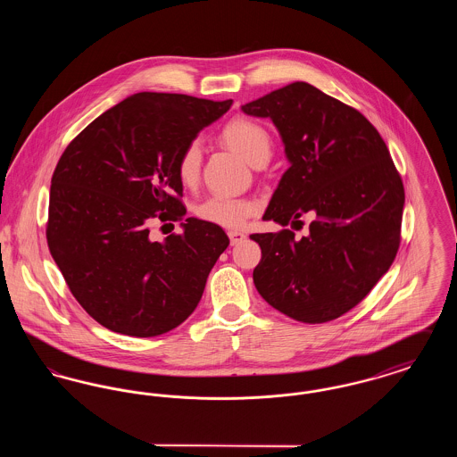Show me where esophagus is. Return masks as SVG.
Returning <instances> with one entry per match:
<instances>
[{"mask_svg":"<svg viewBox=\"0 0 457 457\" xmlns=\"http://www.w3.org/2000/svg\"><path fill=\"white\" fill-rule=\"evenodd\" d=\"M228 237H229L231 245H238L243 239L246 238L245 233H241V231H228Z\"/></svg>","mask_w":457,"mask_h":457,"instance_id":"34e87169","label":"esophagus"}]
</instances>
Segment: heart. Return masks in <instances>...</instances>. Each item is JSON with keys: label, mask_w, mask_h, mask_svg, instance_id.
<instances>
[{"label": "heart", "mask_w": 457, "mask_h": 457, "mask_svg": "<svg viewBox=\"0 0 457 457\" xmlns=\"http://www.w3.org/2000/svg\"><path fill=\"white\" fill-rule=\"evenodd\" d=\"M220 138L252 166L265 164L272 155V138L262 125L248 118L231 120L222 131ZM202 168V144L188 142L176 161V173L181 183L194 185ZM257 211V205L248 198L233 196H209L196 205V216L202 220L222 228L238 229Z\"/></svg>", "instance_id": "1"}]
</instances>
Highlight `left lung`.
Masks as SVG:
<instances>
[{
    "label": "left lung",
    "instance_id": "1",
    "mask_svg": "<svg viewBox=\"0 0 457 457\" xmlns=\"http://www.w3.org/2000/svg\"><path fill=\"white\" fill-rule=\"evenodd\" d=\"M270 118L291 162L263 214L291 229L257 233L253 283L284 315L324 324L360 303L389 270L401 243L404 187L380 133L354 108L306 82L241 106Z\"/></svg>",
    "mask_w": 457,
    "mask_h": 457
}]
</instances>
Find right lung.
I'll return each instance as SVG.
<instances>
[{"label": "right lung", "instance_id": "add662e5", "mask_svg": "<svg viewBox=\"0 0 457 457\" xmlns=\"http://www.w3.org/2000/svg\"><path fill=\"white\" fill-rule=\"evenodd\" d=\"M233 101L138 92L108 109L62 154L51 178L47 246L88 315L112 332L154 337L185 322L229 238L186 219L162 244L154 218L182 220L176 161Z\"/></svg>", "mask_w": 457, "mask_h": 457}]
</instances>
